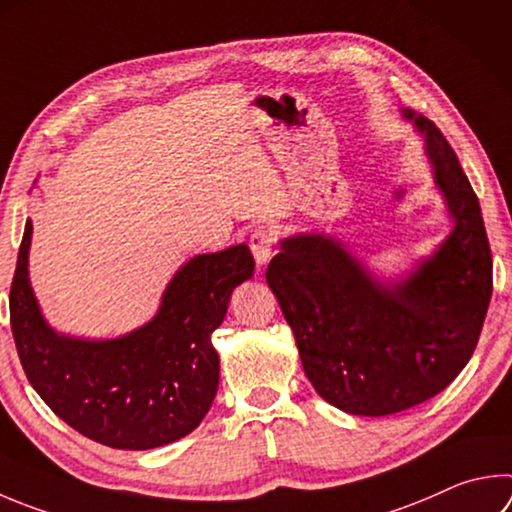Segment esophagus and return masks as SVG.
Masks as SVG:
<instances>
[{
    "label": "esophagus",
    "instance_id": "esophagus-1",
    "mask_svg": "<svg viewBox=\"0 0 512 512\" xmlns=\"http://www.w3.org/2000/svg\"><path fill=\"white\" fill-rule=\"evenodd\" d=\"M273 244L275 239L266 228H257L253 235H250V250H253V257L259 266L268 264V259L273 257Z\"/></svg>",
    "mask_w": 512,
    "mask_h": 512
}]
</instances>
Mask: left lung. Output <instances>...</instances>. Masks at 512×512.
Segmentation results:
<instances>
[{"label": "left lung", "mask_w": 512, "mask_h": 512, "mask_svg": "<svg viewBox=\"0 0 512 512\" xmlns=\"http://www.w3.org/2000/svg\"><path fill=\"white\" fill-rule=\"evenodd\" d=\"M423 136L452 230L401 280H385L324 232L280 241L266 271L293 329L306 378L324 401L389 416L443 392L468 365L492 295L479 199L432 120L401 109Z\"/></svg>", "instance_id": "left-lung-1"}]
</instances>
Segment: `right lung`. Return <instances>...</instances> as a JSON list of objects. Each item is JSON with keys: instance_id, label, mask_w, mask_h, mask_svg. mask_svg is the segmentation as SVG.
I'll list each match as a JSON object with an SVG mask.
<instances>
[{"instance_id": "1", "label": "right lung", "mask_w": 512, "mask_h": 512, "mask_svg": "<svg viewBox=\"0 0 512 512\" xmlns=\"http://www.w3.org/2000/svg\"><path fill=\"white\" fill-rule=\"evenodd\" d=\"M33 224L26 219L11 286V329L24 374L42 401L87 439L150 450L183 439L208 414L219 387L212 331L230 295L253 277L246 244L194 255L161 295L150 322L118 338L55 331L29 280Z\"/></svg>"}]
</instances>
